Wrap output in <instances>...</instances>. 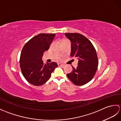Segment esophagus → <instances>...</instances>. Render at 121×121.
Instances as JSON below:
<instances>
[{"mask_svg": "<svg viewBox=\"0 0 121 121\" xmlns=\"http://www.w3.org/2000/svg\"><path fill=\"white\" fill-rule=\"evenodd\" d=\"M58 65L59 66H62V67H63V66H65V65H63V64H61V63H58Z\"/></svg>", "mask_w": 121, "mask_h": 121, "instance_id": "obj_1", "label": "esophagus"}]
</instances>
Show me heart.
Instances as JSON below:
<instances>
[{
  "label": "heart",
  "instance_id": "1",
  "mask_svg": "<svg viewBox=\"0 0 121 121\" xmlns=\"http://www.w3.org/2000/svg\"><path fill=\"white\" fill-rule=\"evenodd\" d=\"M65 40H63V41H65Z\"/></svg>",
  "mask_w": 121,
  "mask_h": 121
}]
</instances>
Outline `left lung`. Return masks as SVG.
<instances>
[{"label":"left lung","instance_id":"1","mask_svg":"<svg viewBox=\"0 0 121 121\" xmlns=\"http://www.w3.org/2000/svg\"><path fill=\"white\" fill-rule=\"evenodd\" d=\"M65 35L71 42V56L78 60L77 68L72 67L73 71L66 75L75 85H84L91 80L97 71L98 60L96 49L83 35L65 33Z\"/></svg>","mask_w":121,"mask_h":121}]
</instances>
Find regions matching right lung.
I'll return each instance as SVG.
<instances>
[{
    "label": "right lung",
    "mask_w": 121,
    "mask_h": 121,
    "mask_svg": "<svg viewBox=\"0 0 121 121\" xmlns=\"http://www.w3.org/2000/svg\"><path fill=\"white\" fill-rule=\"evenodd\" d=\"M55 35L45 33L38 34L28 41L22 49L20 68L24 78L33 85L44 84L58 66L56 62L44 63L42 60L43 52L49 49Z\"/></svg>",
    "instance_id": "right-lung-1"
}]
</instances>
